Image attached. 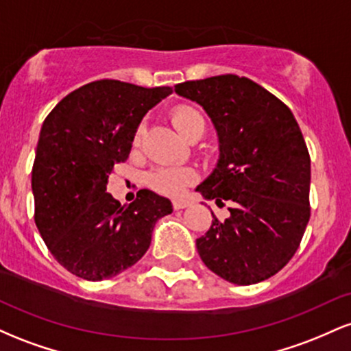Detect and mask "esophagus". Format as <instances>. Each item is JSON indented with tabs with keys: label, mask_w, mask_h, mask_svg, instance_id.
Returning <instances> with one entry per match:
<instances>
[{
	"label": "esophagus",
	"mask_w": 351,
	"mask_h": 351,
	"mask_svg": "<svg viewBox=\"0 0 351 351\" xmlns=\"http://www.w3.org/2000/svg\"><path fill=\"white\" fill-rule=\"evenodd\" d=\"M188 206H189V203L186 199H175V201H173V208H175L176 211H178V209L188 208Z\"/></svg>",
	"instance_id": "1"
}]
</instances>
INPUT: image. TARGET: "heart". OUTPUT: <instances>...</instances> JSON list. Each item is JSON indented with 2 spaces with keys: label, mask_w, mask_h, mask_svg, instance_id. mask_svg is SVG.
Returning a JSON list of instances; mask_svg holds the SVG:
<instances>
[{
  "label": "heart",
  "mask_w": 351,
  "mask_h": 351,
  "mask_svg": "<svg viewBox=\"0 0 351 351\" xmlns=\"http://www.w3.org/2000/svg\"><path fill=\"white\" fill-rule=\"evenodd\" d=\"M171 122L176 127V130L180 132L181 135L186 136L188 130L196 123H203V117H201L195 108L189 107H178L171 112ZM143 127H138L135 134V142H138L140 136H142ZM196 180L195 170L186 167H163L153 170L150 175H148V184L153 189H156L158 193L167 196H176L183 195V191L186 186Z\"/></svg>",
  "instance_id": "1"
}]
</instances>
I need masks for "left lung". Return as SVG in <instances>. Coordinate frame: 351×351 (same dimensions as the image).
Wrapping results in <instances>:
<instances>
[{
	"label": "left lung",
	"instance_id": "1",
	"mask_svg": "<svg viewBox=\"0 0 351 351\" xmlns=\"http://www.w3.org/2000/svg\"><path fill=\"white\" fill-rule=\"evenodd\" d=\"M215 123L219 160L196 188L231 216H213L196 239L209 271L237 285L263 282L299 249L310 217V155L291 108L247 77L234 74L175 86Z\"/></svg>",
	"mask_w": 351,
	"mask_h": 351
}]
</instances>
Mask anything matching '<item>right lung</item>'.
I'll use <instances>...</instances> for the list:
<instances>
[{
  "instance_id": "right-lung-1",
  "label": "right lung",
  "mask_w": 351,
  "mask_h": 351,
  "mask_svg": "<svg viewBox=\"0 0 351 351\" xmlns=\"http://www.w3.org/2000/svg\"><path fill=\"white\" fill-rule=\"evenodd\" d=\"M171 87L102 79L75 88L51 110L33 165L34 221L56 261L86 280L110 279L150 247L170 199L140 189L128 206L107 193L115 163L128 158L140 122Z\"/></svg>"
}]
</instances>
